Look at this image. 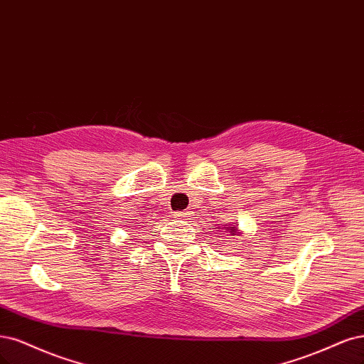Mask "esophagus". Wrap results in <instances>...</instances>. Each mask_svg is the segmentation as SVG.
Returning <instances> with one entry per match:
<instances>
[{"label": "esophagus", "mask_w": 364, "mask_h": 364, "mask_svg": "<svg viewBox=\"0 0 364 364\" xmlns=\"http://www.w3.org/2000/svg\"><path fill=\"white\" fill-rule=\"evenodd\" d=\"M190 215H191V214H190V212H188V210L174 212V214H173V217H174V218H178V220H185V218H188Z\"/></svg>", "instance_id": "obj_1"}]
</instances>
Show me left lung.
Returning a JSON list of instances; mask_svg holds the SVG:
<instances>
[{
  "label": "left lung",
  "mask_w": 364,
  "mask_h": 364,
  "mask_svg": "<svg viewBox=\"0 0 364 364\" xmlns=\"http://www.w3.org/2000/svg\"><path fill=\"white\" fill-rule=\"evenodd\" d=\"M224 225H225V224H224ZM224 229L229 230V232L233 235V233H236V224H235V228H224Z\"/></svg>",
  "instance_id": "8db88e82"
}]
</instances>
